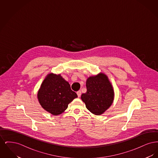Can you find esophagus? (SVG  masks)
I'll list each match as a JSON object with an SVG mask.
<instances>
[{
  "mask_svg": "<svg viewBox=\"0 0 158 158\" xmlns=\"http://www.w3.org/2000/svg\"><path fill=\"white\" fill-rule=\"evenodd\" d=\"M76 93H77V95L78 97H80L81 95V90H78Z\"/></svg>",
  "mask_w": 158,
  "mask_h": 158,
  "instance_id": "obj_1",
  "label": "esophagus"
}]
</instances>
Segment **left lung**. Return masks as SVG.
I'll list each match as a JSON object with an SVG mask.
<instances>
[{
    "label": "left lung",
    "mask_w": 158,
    "mask_h": 158,
    "mask_svg": "<svg viewBox=\"0 0 158 158\" xmlns=\"http://www.w3.org/2000/svg\"><path fill=\"white\" fill-rule=\"evenodd\" d=\"M87 91L82 94L81 99L90 113L100 115L113 104L114 90L108 76L100 72L89 76L86 82Z\"/></svg>",
    "instance_id": "1"
}]
</instances>
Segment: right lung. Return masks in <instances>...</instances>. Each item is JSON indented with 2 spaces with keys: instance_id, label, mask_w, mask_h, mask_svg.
Segmentation results:
<instances>
[{
  "instance_id": "right-lung-1",
  "label": "right lung",
  "mask_w": 158,
  "mask_h": 158,
  "mask_svg": "<svg viewBox=\"0 0 158 158\" xmlns=\"http://www.w3.org/2000/svg\"><path fill=\"white\" fill-rule=\"evenodd\" d=\"M77 95L60 74L50 73L45 76L37 92L38 101L42 108L53 115L63 113Z\"/></svg>"
}]
</instances>
